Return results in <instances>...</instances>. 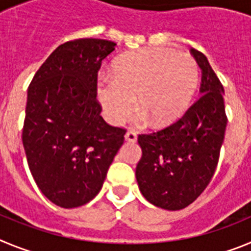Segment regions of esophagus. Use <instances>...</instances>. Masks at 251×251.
Segmentation results:
<instances>
[{"label":"esophagus","mask_w":251,"mask_h":251,"mask_svg":"<svg viewBox=\"0 0 251 251\" xmlns=\"http://www.w3.org/2000/svg\"><path fill=\"white\" fill-rule=\"evenodd\" d=\"M126 141L128 142H134L137 141V133L134 132V130H128L127 133H126Z\"/></svg>","instance_id":"1"}]
</instances>
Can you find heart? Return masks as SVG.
I'll list each match as a JSON object with an SVG mask.
<instances>
[{
  "mask_svg": "<svg viewBox=\"0 0 251 251\" xmlns=\"http://www.w3.org/2000/svg\"><path fill=\"white\" fill-rule=\"evenodd\" d=\"M197 66L187 54L162 48H147L115 60L112 76L103 75L97 97L106 119L118 124L136 106L142 118L156 127L178 121L192 100L197 86Z\"/></svg>",
  "mask_w": 251,
  "mask_h": 251,
  "instance_id": "1",
  "label": "heart"
}]
</instances>
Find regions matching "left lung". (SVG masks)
<instances>
[{
  "instance_id": "left-lung-1",
  "label": "left lung",
  "mask_w": 251,
  "mask_h": 251,
  "mask_svg": "<svg viewBox=\"0 0 251 251\" xmlns=\"http://www.w3.org/2000/svg\"><path fill=\"white\" fill-rule=\"evenodd\" d=\"M201 69L200 98L170 127L138 136L136 168L146 200L165 210H182L202 194L216 170L225 137L224 86L207 57L191 49Z\"/></svg>"
}]
</instances>
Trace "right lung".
<instances>
[{"mask_svg": "<svg viewBox=\"0 0 251 251\" xmlns=\"http://www.w3.org/2000/svg\"><path fill=\"white\" fill-rule=\"evenodd\" d=\"M117 44L79 39L57 46L27 90L22 143L40 191L55 205H85L100 191L126 130L101 118L97 76Z\"/></svg>", "mask_w": 251, "mask_h": 251, "instance_id": "right-lung-1", "label": "right lung"}]
</instances>
